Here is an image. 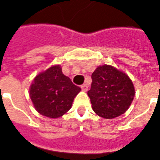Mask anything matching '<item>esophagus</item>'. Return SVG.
I'll use <instances>...</instances> for the list:
<instances>
[{
    "label": "esophagus",
    "instance_id": "1",
    "mask_svg": "<svg viewBox=\"0 0 160 160\" xmlns=\"http://www.w3.org/2000/svg\"><path fill=\"white\" fill-rule=\"evenodd\" d=\"M81 88L83 92H86V91H88V87L87 84H83L81 86Z\"/></svg>",
    "mask_w": 160,
    "mask_h": 160
}]
</instances>
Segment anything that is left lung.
I'll return each instance as SVG.
<instances>
[{
    "instance_id": "1",
    "label": "left lung",
    "mask_w": 160,
    "mask_h": 160,
    "mask_svg": "<svg viewBox=\"0 0 160 160\" xmlns=\"http://www.w3.org/2000/svg\"><path fill=\"white\" fill-rule=\"evenodd\" d=\"M91 88L88 91L94 112L104 119L124 114L135 96L132 81L124 72L104 64L92 74Z\"/></svg>"
}]
</instances>
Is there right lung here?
Masks as SVG:
<instances>
[{
  "mask_svg": "<svg viewBox=\"0 0 160 160\" xmlns=\"http://www.w3.org/2000/svg\"><path fill=\"white\" fill-rule=\"evenodd\" d=\"M81 88L55 65L39 72L30 85L29 96L35 110L42 116L56 119L70 110Z\"/></svg>",
  "mask_w": 160,
  "mask_h": 160,
  "instance_id": "add662e5",
  "label": "right lung"
}]
</instances>
